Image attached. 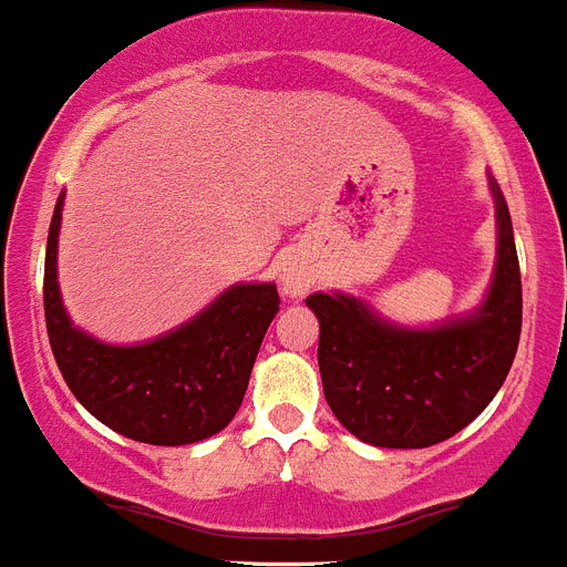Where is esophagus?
<instances>
[{
  "instance_id": "obj_1",
  "label": "esophagus",
  "mask_w": 567,
  "mask_h": 567,
  "mask_svg": "<svg viewBox=\"0 0 567 567\" xmlns=\"http://www.w3.org/2000/svg\"><path fill=\"white\" fill-rule=\"evenodd\" d=\"M317 279V268L306 256L288 254L279 265V285H282L285 297H302Z\"/></svg>"
}]
</instances>
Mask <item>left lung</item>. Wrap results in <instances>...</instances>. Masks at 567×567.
<instances>
[{
  "mask_svg": "<svg viewBox=\"0 0 567 567\" xmlns=\"http://www.w3.org/2000/svg\"><path fill=\"white\" fill-rule=\"evenodd\" d=\"M496 204V265L473 311L435 326H401L363 297L317 291L306 306L320 320L322 392L354 437L386 450H421L453 437L496 398L522 334V276L502 187Z\"/></svg>",
  "mask_w": 567,
  "mask_h": 567,
  "instance_id": "1",
  "label": "left lung"
}]
</instances>
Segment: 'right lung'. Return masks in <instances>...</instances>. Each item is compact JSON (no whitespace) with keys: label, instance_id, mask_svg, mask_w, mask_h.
<instances>
[{"label":"right lung","instance_id":"right-lung-1","mask_svg":"<svg viewBox=\"0 0 567 567\" xmlns=\"http://www.w3.org/2000/svg\"><path fill=\"white\" fill-rule=\"evenodd\" d=\"M60 193L45 247V328L65 383L109 430L155 446L195 444L239 412L265 331L279 311L274 282H236L166 334L114 346L71 322L56 282Z\"/></svg>","mask_w":567,"mask_h":567}]
</instances>
